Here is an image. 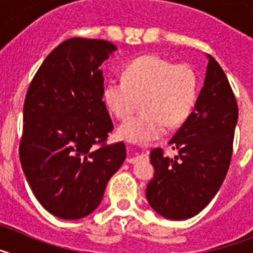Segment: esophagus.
Wrapping results in <instances>:
<instances>
[{
  "label": "esophagus",
  "mask_w": 253,
  "mask_h": 253,
  "mask_svg": "<svg viewBox=\"0 0 253 253\" xmlns=\"http://www.w3.org/2000/svg\"><path fill=\"white\" fill-rule=\"evenodd\" d=\"M148 160H149L148 156L144 153H142V154H138V156H134V157L128 158V162L131 163V165H134V163H138V162H140V161H148Z\"/></svg>",
  "instance_id": "esophagus-1"
}]
</instances>
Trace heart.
<instances>
[{
  "mask_svg": "<svg viewBox=\"0 0 253 253\" xmlns=\"http://www.w3.org/2000/svg\"><path fill=\"white\" fill-rule=\"evenodd\" d=\"M195 69L186 63L173 64L157 54H146L129 62L123 78H110L104 101L118 119H125L140 101L142 113L123 123L118 137L135 144L157 140L169 128L181 125L198 97Z\"/></svg>",
  "mask_w": 253,
  "mask_h": 253,
  "instance_id": "heart-1",
  "label": "heart"
}]
</instances>
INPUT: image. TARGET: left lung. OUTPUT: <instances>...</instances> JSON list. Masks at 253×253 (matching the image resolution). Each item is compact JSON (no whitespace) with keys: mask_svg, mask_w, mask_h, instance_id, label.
Wrapping results in <instances>:
<instances>
[{"mask_svg":"<svg viewBox=\"0 0 253 253\" xmlns=\"http://www.w3.org/2000/svg\"><path fill=\"white\" fill-rule=\"evenodd\" d=\"M207 76L194 111L169 140L178 154L151 152L154 176L146 196L160 215L184 220L196 215L211 202L227 175L238 106L224 71L208 55Z\"/></svg>","mask_w":253,"mask_h":253,"instance_id":"1","label":"left lung"}]
</instances>
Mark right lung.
Masks as SVG:
<instances>
[{
    "label": "right lung",
    "instance_id": "add662e5",
    "mask_svg": "<svg viewBox=\"0 0 253 253\" xmlns=\"http://www.w3.org/2000/svg\"><path fill=\"white\" fill-rule=\"evenodd\" d=\"M114 50L106 40L71 38L49 53L26 92L20 162L38 202L58 218L92 213L126 156L123 142L106 143L114 124L100 66Z\"/></svg>",
    "mask_w": 253,
    "mask_h": 253
}]
</instances>
